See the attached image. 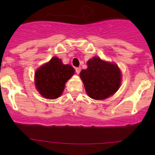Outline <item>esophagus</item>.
<instances>
[{
    "label": "esophagus",
    "instance_id": "34e87169",
    "mask_svg": "<svg viewBox=\"0 0 155 155\" xmlns=\"http://www.w3.org/2000/svg\"><path fill=\"white\" fill-rule=\"evenodd\" d=\"M75 70H76V73H77V74H79L81 71V68H75Z\"/></svg>",
    "mask_w": 155,
    "mask_h": 155
}]
</instances>
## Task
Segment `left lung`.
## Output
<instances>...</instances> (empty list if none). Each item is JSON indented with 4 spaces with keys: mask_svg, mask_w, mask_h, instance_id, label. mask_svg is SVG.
Wrapping results in <instances>:
<instances>
[{
    "mask_svg": "<svg viewBox=\"0 0 155 155\" xmlns=\"http://www.w3.org/2000/svg\"><path fill=\"white\" fill-rule=\"evenodd\" d=\"M87 68L82 70L80 77L87 94L95 100H104L115 94L121 85V71L115 64L94 57L87 62Z\"/></svg>",
    "mask_w": 155,
    "mask_h": 155,
    "instance_id": "obj_1",
    "label": "left lung"
}]
</instances>
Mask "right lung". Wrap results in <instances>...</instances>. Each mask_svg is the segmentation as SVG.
<instances>
[{
    "mask_svg": "<svg viewBox=\"0 0 155 155\" xmlns=\"http://www.w3.org/2000/svg\"><path fill=\"white\" fill-rule=\"evenodd\" d=\"M75 70L69 64H63L61 60L54 57L35 73L36 87L40 94L48 99H56L63 92L67 81Z\"/></svg>",
    "mask_w": 155,
    "mask_h": 155,
    "instance_id": "add662e5",
    "label": "right lung"
}]
</instances>
